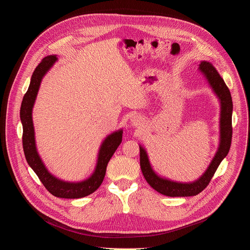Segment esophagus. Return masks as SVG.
<instances>
[{
  "mask_svg": "<svg viewBox=\"0 0 250 250\" xmlns=\"http://www.w3.org/2000/svg\"><path fill=\"white\" fill-rule=\"evenodd\" d=\"M131 124L134 125V126H138V125H141L142 124H144V120H142L140 117L138 116H133L131 118Z\"/></svg>",
  "mask_w": 250,
  "mask_h": 250,
  "instance_id": "34e87169",
  "label": "esophagus"
}]
</instances>
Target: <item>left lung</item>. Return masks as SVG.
<instances>
[{"label": "left lung", "mask_w": 250, "mask_h": 250, "mask_svg": "<svg viewBox=\"0 0 250 250\" xmlns=\"http://www.w3.org/2000/svg\"><path fill=\"white\" fill-rule=\"evenodd\" d=\"M199 66L200 71L207 78L209 86L218 96L221 103L220 146L215 157L212 158L206 172L198 180L192 183L174 182L169 179H165V178H161L153 171L146 149L141 146H139L140 168L146 182L155 191L168 197H190L201 193L208 185L213 174L217 171L223 159L228 155L230 148L232 137V100L230 92L212 64L207 61H202Z\"/></svg>", "instance_id": "8db88e82"}]
</instances>
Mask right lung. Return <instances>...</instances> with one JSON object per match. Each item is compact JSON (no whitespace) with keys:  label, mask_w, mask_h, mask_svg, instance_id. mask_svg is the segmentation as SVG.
Here are the masks:
<instances>
[{"label":"right lung","mask_w":250,"mask_h":250,"mask_svg":"<svg viewBox=\"0 0 250 250\" xmlns=\"http://www.w3.org/2000/svg\"><path fill=\"white\" fill-rule=\"evenodd\" d=\"M57 61L56 55L44 57L33 71L29 87L23 96L21 106V121L22 124V146L25 159L31 169L40 178L46 190L55 197L64 199H78L94 193L102 184L106 166L119 147L123 138V129L106 136L99 150L97 165L94 173L81 182H65L48 172L40 157L35 146L34 127L32 123V108L43 76Z\"/></svg>","instance_id":"obj_1"}]
</instances>
